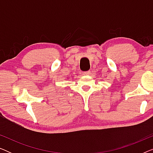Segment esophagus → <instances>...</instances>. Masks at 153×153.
<instances>
[{"mask_svg": "<svg viewBox=\"0 0 153 153\" xmlns=\"http://www.w3.org/2000/svg\"><path fill=\"white\" fill-rule=\"evenodd\" d=\"M91 73V71H85V72H83V74L84 75H88Z\"/></svg>", "mask_w": 153, "mask_h": 153, "instance_id": "esophagus-1", "label": "esophagus"}]
</instances>
